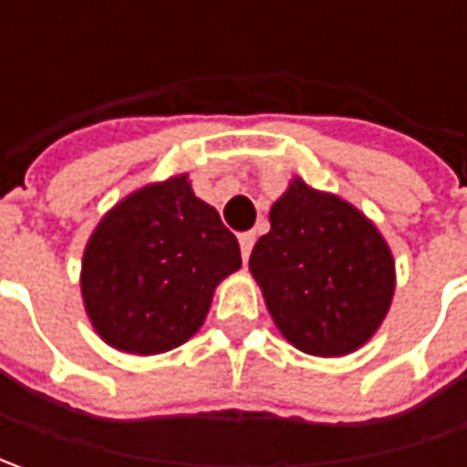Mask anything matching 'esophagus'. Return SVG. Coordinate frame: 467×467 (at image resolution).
<instances>
[{"label": "esophagus", "mask_w": 467, "mask_h": 467, "mask_svg": "<svg viewBox=\"0 0 467 467\" xmlns=\"http://www.w3.org/2000/svg\"><path fill=\"white\" fill-rule=\"evenodd\" d=\"M254 242H257V236H254V234H242V236H239V246H242V260L244 262L249 260Z\"/></svg>", "instance_id": "1"}]
</instances>
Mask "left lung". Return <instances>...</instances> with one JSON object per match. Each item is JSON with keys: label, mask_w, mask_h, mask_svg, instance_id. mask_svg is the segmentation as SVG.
Segmentation results:
<instances>
[{"label": "left lung", "mask_w": 467, "mask_h": 467, "mask_svg": "<svg viewBox=\"0 0 467 467\" xmlns=\"http://www.w3.org/2000/svg\"><path fill=\"white\" fill-rule=\"evenodd\" d=\"M249 273L280 335L309 356H348L377 335L395 296V257L377 223L301 176L270 207Z\"/></svg>", "instance_id": "1"}]
</instances>
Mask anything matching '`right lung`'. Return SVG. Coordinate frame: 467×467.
Returning a JSON list of instances; mask_svg holds the SVG:
<instances>
[{"mask_svg":"<svg viewBox=\"0 0 467 467\" xmlns=\"http://www.w3.org/2000/svg\"><path fill=\"white\" fill-rule=\"evenodd\" d=\"M242 267L236 236L173 173L130 192L85 244L80 294L99 337L132 356H158L202 327L215 288Z\"/></svg>","mask_w":467,"mask_h":467,"instance_id":"obj_1","label":"right lung"}]
</instances>
